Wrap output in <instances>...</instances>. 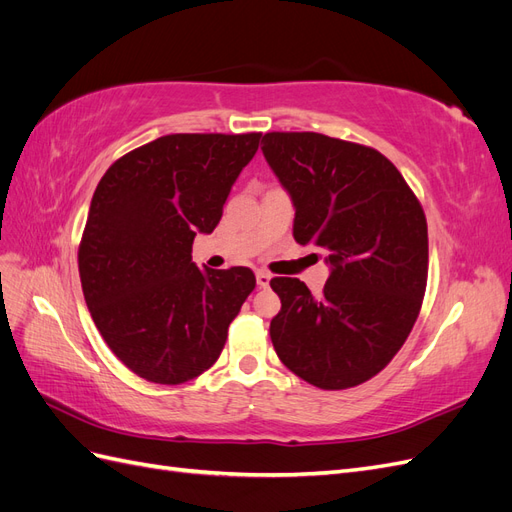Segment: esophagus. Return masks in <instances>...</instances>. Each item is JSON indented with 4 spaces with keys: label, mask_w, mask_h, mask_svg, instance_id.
<instances>
[{
    "label": "esophagus",
    "mask_w": 512,
    "mask_h": 512,
    "mask_svg": "<svg viewBox=\"0 0 512 512\" xmlns=\"http://www.w3.org/2000/svg\"><path fill=\"white\" fill-rule=\"evenodd\" d=\"M269 282H271V275H269V273H265V271H258V273H256V284H258L260 288H267Z\"/></svg>",
    "instance_id": "obj_1"
}]
</instances>
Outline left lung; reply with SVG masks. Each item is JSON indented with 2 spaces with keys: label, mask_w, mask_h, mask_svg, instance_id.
I'll use <instances>...</instances> for the list:
<instances>
[{
  "label": "left lung",
  "mask_w": 512,
  "mask_h": 512,
  "mask_svg": "<svg viewBox=\"0 0 512 512\" xmlns=\"http://www.w3.org/2000/svg\"><path fill=\"white\" fill-rule=\"evenodd\" d=\"M262 153L294 205V241L327 252L320 297L273 277L280 361L324 391L352 389L391 363L421 312L429 243L418 198L380 151L318 132H269Z\"/></svg>",
  "instance_id": "obj_1"
}]
</instances>
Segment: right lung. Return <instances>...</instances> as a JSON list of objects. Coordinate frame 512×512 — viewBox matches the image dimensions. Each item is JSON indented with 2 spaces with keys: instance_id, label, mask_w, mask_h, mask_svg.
Here are the masks:
<instances>
[{
  "instance_id": "add662e5",
  "label": "right lung",
  "mask_w": 512,
  "mask_h": 512,
  "mask_svg": "<svg viewBox=\"0 0 512 512\" xmlns=\"http://www.w3.org/2000/svg\"><path fill=\"white\" fill-rule=\"evenodd\" d=\"M260 136H160L100 179L79 245L81 286L106 346L136 376L183 384L218 361L256 277L200 271L192 243L218 226Z\"/></svg>"
}]
</instances>
